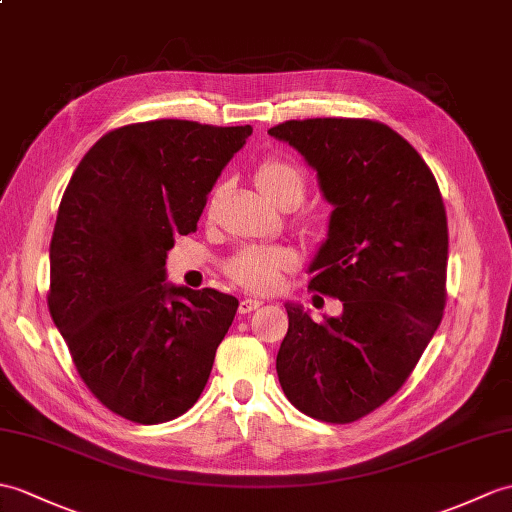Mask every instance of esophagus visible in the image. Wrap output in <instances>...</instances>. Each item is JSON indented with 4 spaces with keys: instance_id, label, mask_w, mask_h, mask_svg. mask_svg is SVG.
Here are the masks:
<instances>
[{
    "instance_id": "esophagus-1",
    "label": "esophagus",
    "mask_w": 512,
    "mask_h": 512,
    "mask_svg": "<svg viewBox=\"0 0 512 512\" xmlns=\"http://www.w3.org/2000/svg\"><path fill=\"white\" fill-rule=\"evenodd\" d=\"M259 305H261V301H257V299H244L240 303V314H251V312L257 310Z\"/></svg>"
}]
</instances>
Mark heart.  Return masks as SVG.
Returning <instances> with one entry per match:
<instances>
[{
  "label": "heart",
  "instance_id": "heart-1",
  "mask_svg": "<svg viewBox=\"0 0 512 512\" xmlns=\"http://www.w3.org/2000/svg\"><path fill=\"white\" fill-rule=\"evenodd\" d=\"M253 176L259 192L281 209L299 207L305 198L307 176L299 165L290 161L288 157H266L264 161L257 163ZM218 196L220 187L213 189L209 207L216 205ZM299 227L305 233L318 235L323 231V222H320L314 213H303L299 218ZM294 266L296 255L290 248L246 246L227 261L224 270H227V277L246 292L264 294L277 290L285 272H290Z\"/></svg>",
  "mask_w": 512,
  "mask_h": 512
}]
</instances>
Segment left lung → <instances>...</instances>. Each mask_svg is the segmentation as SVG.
<instances>
[{
	"mask_svg": "<svg viewBox=\"0 0 512 512\" xmlns=\"http://www.w3.org/2000/svg\"><path fill=\"white\" fill-rule=\"evenodd\" d=\"M268 133L303 154L334 205L310 290L342 301V316L323 323L285 305L279 384L307 417L353 423L406 384L443 320L441 189L421 154L377 120L314 117Z\"/></svg>",
	"mask_w": 512,
	"mask_h": 512,
	"instance_id": "8db88e82",
	"label": "left lung"
}]
</instances>
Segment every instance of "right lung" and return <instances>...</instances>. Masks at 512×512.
I'll return each instance as SVG.
<instances>
[{"mask_svg": "<svg viewBox=\"0 0 512 512\" xmlns=\"http://www.w3.org/2000/svg\"><path fill=\"white\" fill-rule=\"evenodd\" d=\"M251 126L154 120L115 128L82 157L50 244L47 307L82 382L120 417L157 425L198 401L237 312L213 288H174L165 257L196 231Z\"/></svg>", "mask_w": 512, "mask_h": 512, "instance_id": "1", "label": "right lung"}]
</instances>
